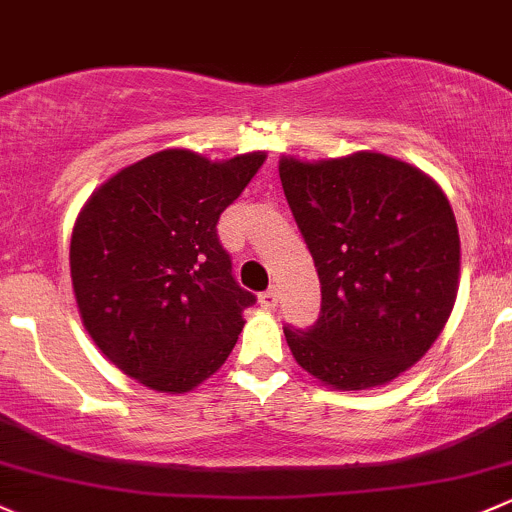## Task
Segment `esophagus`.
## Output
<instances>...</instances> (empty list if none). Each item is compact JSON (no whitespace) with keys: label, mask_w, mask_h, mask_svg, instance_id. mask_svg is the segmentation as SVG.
Returning a JSON list of instances; mask_svg holds the SVG:
<instances>
[{"label":"esophagus","mask_w":512,"mask_h":512,"mask_svg":"<svg viewBox=\"0 0 512 512\" xmlns=\"http://www.w3.org/2000/svg\"><path fill=\"white\" fill-rule=\"evenodd\" d=\"M258 303H261V308H266V310L276 308V305H278V291H276V288H268L266 293L258 295Z\"/></svg>","instance_id":"obj_1"}]
</instances>
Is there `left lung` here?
Segmentation results:
<instances>
[{"mask_svg": "<svg viewBox=\"0 0 512 512\" xmlns=\"http://www.w3.org/2000/svg\"><path fill=\"white\" fill-rule=\"evenodd\" d=\"M278 175L323 293L313 328H283L295 362L340 392L389 384L429 352L456 303L461 241L444 189L370 150L283 155Z\"/></svg>", "mask_w": 512, "mask_h": 512, "instance_id": "left-lung-1", "label": "left lung"}]
</instances>
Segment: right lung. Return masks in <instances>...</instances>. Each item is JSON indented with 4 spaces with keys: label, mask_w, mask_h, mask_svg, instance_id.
<instances>
[{
    "label": "right lung",
    "mask_w": 512,
    "mask_h": 512,
    "mask_svg": "<svg viewBox=\"0 0 512 512\" xmlns=\"http://www.w3.org/2000/svg\"><path fill=\"white\" fill-rule=\"evenodd\" d=\"M266 152L209 160L162 150L123 167L73 224L71 281L98 350L155 392L184 394L212 377L256 303L231 276L217 221Z\"/></svg>",
    "instance_id": "add662e5"
}]
</instances>
